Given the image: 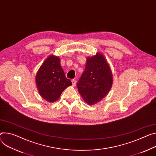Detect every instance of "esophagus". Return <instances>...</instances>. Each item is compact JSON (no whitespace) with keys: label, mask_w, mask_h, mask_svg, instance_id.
I'll return each mask as SVG.
<instances>
[{"label":"esophagus","mask_w":156,"mask_h":156,"mask_svg":"<svg viewBox=\"0 0 156 156\" xmlns=\"http://www.w3.org/2000/svg\"><path fill=\"white\" fill-rule=\"evenodd\" d=\"M72 84H73V86H76V81L75 80V79H73L72 80Z\"/></svg>","instance_id":"obj_1"}]
</instances>
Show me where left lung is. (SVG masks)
I'll return each instance as SVG.
<instances>
[{"instance_id":"left-lung-1","label":"left lung","mask_w":156,"mask_h":156,"mask_svg":"<svg viewBox=\"0 0 156 156\" xmlns=\"http://www.w3.org/2000/svg\"><path fill=\"white\" fill-rule=\"evenodd\" d=\"M112 84V72L103 55L97 53L88 57L85 69L77 83L84 101L90 105L100 102L108 94Z\"/></svg>"}]
</instances>
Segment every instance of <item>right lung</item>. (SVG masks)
Returning <instances> with one entry per match:
<instances>
[{
	"mask_svg": "<svg viewBox=\"0 0 156 156\" xmlns=\"http://www.w3.org/2000/svg\"><path fill=\"white\" fill-rule=\"evenodd\" d=\"M58 56L50 55L40 67L35 77L37 87L44 100L53 103L72 83L66 78Z\"/></svg>",
	"mask_w": 156,
	"mask_h": 156,
	"instance_id": "right-lung-1",
	"label": "right lung"
}]
</instances>
